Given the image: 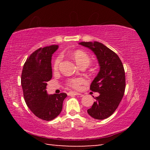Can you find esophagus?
I'll return each mask as SVG.
<instances>
[{
  "label": "esophagus",
  "mask_w": 150,
  "mask_h": 150,
  "mask_svg": "<svg viewBox=\"0 0 150 150\" xmlns=\"http://www.w3.org/2000/svg\"><path fill=\"white\" fill-rule=\"evenodd\" d=\"M68 95L71 96V95H81V93H79L77 92H69L68 93Z\"/></svg>",
  "instance_id": "esophagus-1"
}]
</instances>
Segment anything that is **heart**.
I'll list each match as a JSON object with an SVG mask.
<instances>
[{"label":"heart","instance_id":"obj_1","mask_svg":"<svg viewBox=\"0 0 150 150\" xmlns=\"http://www.w3.org/2000/svg\"><path fill=\"white\" fill-rule=\"evenodd\" d=\"M69 55H71L73 59L75 60L76 63L80 67H87L91 63V58L90 57L87 53L83 52L82 50H75L74 52H71ZM62 61V56L59 55L57 56L54 62V69L56 70L59 67V65ZM83 82V80L81 78H74L71 79L67 81V85L69 86V87H71L73 88H79L80 85L82 84Z\"/></svg>","mask_w":150,"mask_h":150}]
</instances>
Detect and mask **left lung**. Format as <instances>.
<instances>
[{"label":"left lung","instance_id":"left-lung-1","mask_svg":"<svg viewBox=\"0 0 150 150\" xmlns=\"http://www.w3.org/2000/svg\"><path fill=\"white\" fill-rule=\"evenodd\" d=\"M79 44L93 51L100 66L90 87L100 95L95 98L96 101L87 112L96 120L106 119L115 112L124 96L126 78L122 63L116 53L102 43L82 42Z\"/></svg>","mask_w":150,"mask_h":150}]
</instances>
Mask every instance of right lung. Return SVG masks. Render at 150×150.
Masks as SVG:
<instances>
[{"mask_svg":"<svg viewBox=\"0 0 150 150\" xmlns=\"http://www.w3.org/2000/svg\"><path fill=\"white\" fill-rule=\"evenodd\" d=\"M57 45L40 47L27 58L21 75L24 97L30 110L42 120H54L62 110L67 94L48 95L47 82L52 78V56Z\"/></svg>","mask_w":150,"mask_h":150,"instance_id":"right-lung-1","label":"right lung"}]
</instances>
